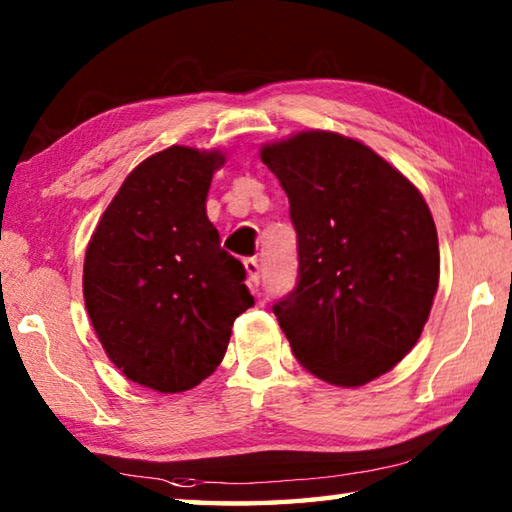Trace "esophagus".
Wrapping results in <instances>:
<instances>
[{
    "label": "esophagus",
    "instance_id": "1",
    "mask_svg": "<svg viewBox=\"0 0 512 512\" xmlns=\"http://www.w3.org/2000/svg\"><path fill=\"white\" fill-rule=\"evenodd\" d=\"M244 268L248 273V287L255 289L259 284V262H257V257H248L244 262Z\"/></svg>",
    "mask_w": 512,
    "mask_h": 512
}]
</instances>
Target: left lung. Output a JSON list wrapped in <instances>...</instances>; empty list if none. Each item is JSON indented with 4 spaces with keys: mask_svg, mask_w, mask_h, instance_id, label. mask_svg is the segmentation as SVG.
I'll list each match as a JSON object with an SVG mask.
<instances>
[{
    "mask_svg": "<svg viewBox=\"0 0 512 512\" xmlns=\"http://www.w3.org/2000/svg\"><path fill=\"white\" fill-rule=\"evenodd\" d=\"M259 158L289 196L300 282L273 307L298 363L341 388L386 375L418 343L438 291L427 201L354 137L300 131Z\"/></svg>",
    "mask_w": 512,
    "mask_h": 512,
    "instance_id": "obj_1",
    "label": "left lung"
}]
</instances>
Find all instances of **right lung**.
I'll return each mask as SVG.
<instances>
[{
    "label": "right lung",
    "instance_id": "1",
    "mask_svg": "<svg viewBox=\"0 0 512 512\" xmlns=\"http://www.w3.org/2000/svg\"><path fill=\"white\" fill-rule=\"evenodd\" d=\"M221 149L173 144L128 173L85 248L83 300L126 379L183 393L210 377L232 325L253 307L205 201Z\"/></svg>",
    "mask_w": 512,
    "mask_h": 512
}]
</instances>
